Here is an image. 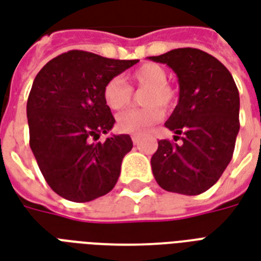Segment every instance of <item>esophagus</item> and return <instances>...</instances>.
<instances>
[{"mask_svg": "<svg viewBox=\"0 0 261 261\" xmlns=\"http://www.w3.org/2000/svg\"><path fill=\"white\" fill-rule=\"evenodd\" d=\"M131 140H133V142H134V144H138V142H140V136H136V134H134V136H131Z\"/></svg>", "mask_w": 261, "mask_h": 261, "instance_id": "34e87169", "label": "esophagus"}]
</instances>
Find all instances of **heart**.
I'll list each match as a JSON object with an SVG mask.
<instances>
[{
	"instance_id": "heart-1",
	"label": "heart",
	"mask_w": 261,
	"mask_h": 261,
	"mask_svg": "<svg viewBox=\"0 0 261 261\" xmlns=\"http://www.w3.org/2000/svg\"><path fill=\"white\" fill-rule=\"evenodd\" d=\"M131 80L141 87H148L144 94L141 109L125 111L117 116L116 125L121 133L141 134L162 120L163 108H170L175 102V90L167 83V71L156 63H146L131 73ZM131 88L120 77L108 80L103 87V101L112 111H120L130 105Z\"/></svg>"
}]
</instances>
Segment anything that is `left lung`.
<instances>
[{
    "mask_svg": "<svg viewBox=\"0 0 261 261\" xmlns=\"http://www.w3.org/2000/svg\"><path fill=\"white\" fill-rule=\"evenodd\" d=\"M148 59L178 77L179 95L165 125L174 141H158L152 159L156 182L169 192L199 195L213 187L232 159L239 131V92L223 63L196 48L171 49Z\"/></svg>",
    "mask_w": 261,
    "mask_h": 261,
    "instance_id": "left-lung-1",
    "label": "left lung"
}]
</instances>
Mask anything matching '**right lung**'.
Returning a JSON list of instances; mask_svg holds the SVG:
<instances>
[{"label":"right lung","mask_w":261,"mask_h":261,"mask_svg":"<svg viewBox=\"0 0 261 261\" xmlns=\"http://www.w3.org/2000/svg\"><path fill=\"white\" fill-rule=\"evenodd\" d=\"M137 62L69 51L51 59L34 79L28 99L30 148L48 185L62 198L90 202L117 182L133 141L119 134L96 142L115 124L103 87Z\"/></svg>","instance_id":"right-lung-1"}]
</instances>
